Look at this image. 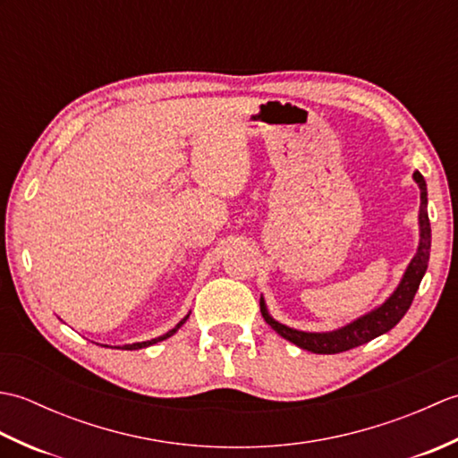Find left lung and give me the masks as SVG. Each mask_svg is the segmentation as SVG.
<instances>
[{"mask_svg": "<svg viewBox=\"0 0 458 458\" xmlns=\"http://www.w3.org/2000/svg\"><path fill=\"white\" fill-rule=\"evenodd\" d=\"M413 179L421 189V207H420L421 240H420V248H417V254L411 259L410 267H407L402 284L394 291V295L387 299L382 307L372 310V313L360 317L358 320H354V323H350L338 330H333V333H303V330H295L281 325L269 317L264 297H261L259 299L261 317L266 318V323L274 328L279 336H284L285 340L297 344L299 348L309 350V352L338 354V352H346L350 348L369 343V340L387 333V330H392L397 323H400L403 315L407 313V309H410L413 303V297L417 293V289H420V284L427 271V264H429V251H431V224H429V214H427V184L420 171L413 173Z\"/></svg>", "mask_w": 458, "mask_h": 458, "instance_id": "1", "label": "left lung"}]
</instances>
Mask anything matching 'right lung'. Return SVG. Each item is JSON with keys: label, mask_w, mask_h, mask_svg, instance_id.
I'll use <instances>...</instances> for the list:
<instances>
[{"label": "right lung", "mask_w": 458, "mask_h": 458, "mask_svg": "<svg viewBox=\"0 0 458 458\" xmlns=\"http://www.w3.org/2000/svg\"><path fill=\"white\" fill-rule=\"evenodd\" d=\"M187 318H189V315L187 317H184L182 320H181V323L177 325V327H174V328H171L169 330V333L167 335H163V336H159V338H153V340H145V343H135V344H128V346H123V350H138V348H145V346H151V344H155V343H159V340H165V338H169V336H173L174 333H177V330L184 325V323H187Z\"/></svg>", "instance_id": "1"}]
</instances>
